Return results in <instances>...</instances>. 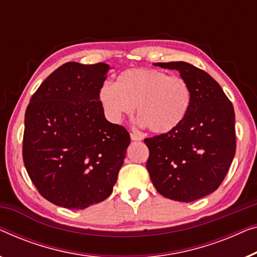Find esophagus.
Segmentation results:
<instances>
[{
  "label": "esophagus",
  "instance_id": "obj_1",
  "mask_svg": "<svg viewBox=\"0 0 257 257\" xmlns=\"http://www.w3.org/2000/svg\"><path fill=\"white\" fill-rule=\"evenodd\" d=\"M131 139L132 140H135V141H140V140H143V137L141 136H139V135H137V133H131Z\"/></svg>",
  "mask_w": 257,
  "mask_h": 257
}]
</instances>
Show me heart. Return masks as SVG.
<instances>
[{"instance_id": "heart-1", "label": "heart", "mask_w": 257, "mask_h": 257, "mask_svg": "<svg viewBox=\"0 0 257 257\" xmlns=\"http://www.w3.org/2000/svg\"><path fill=\"white\" fill-rule=\"evenodd\" d=\"M98 99L105 117L113 124L131 116L137 105L140 126H147L154 135H167L188 116L191 89L180 76L159 69L135 68L120 73L116 83H102Z\"/></svg>"}]
</instances>
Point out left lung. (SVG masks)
<instances>
[{
	"label": "left lung",
	"instance_id": "1",
	"mask_svg": "<svg viewBox=\"0 0 257 257\" xmlns=\"http://www.w3.org/2000/svg\"><path fill=\"white\" fill-rule=\"evenodd\" d=\"M178 70L191 89V106L173 132L145 139L147 170L159 193L193 202L217 190L235 155V113L220 85L188 62H158Z\"/></svg>",
	"mask_w": 257,
	"mask_h": 257
}]
</instances>
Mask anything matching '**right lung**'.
I'll use <instances>...</instances> for the list:
<instances>
[{
	"label": "right lung",
	"instance_id": "1",
	"mask_svg": "<svg viewBox=\"0 0 257 257\" xmlns=\"http://www.w3.org/2000/svg\"><path fill=\"white\" fill-rule=\"evenodd\" d=\"M109 69L67 62L25 111L24 166L40 195L58 206L82 210L107 198L124 162L128 132L106 120L98 99Z\"/></svg>",
	"mask_w": 257,
	"mask_h": 257
}]
</instances>
